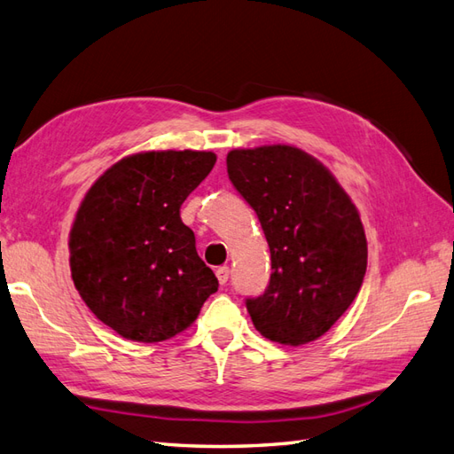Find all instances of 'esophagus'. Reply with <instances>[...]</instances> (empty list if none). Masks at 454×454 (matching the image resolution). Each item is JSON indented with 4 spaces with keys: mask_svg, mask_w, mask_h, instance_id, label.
<instances>
[{
    "mask_svg": "<svg viewBox=\"0 0 454 454\" xmlns=\"http://www.w3.org/2000/svg\"><path fill=\"white\" fill-rule=\"evenodd\" d=\"M216 278H218V284L224 286L228 282V278H230V269H228V266H220V269L216 270Z\"/></svg>",
    "mask_w": 454,
    "mask_h": 454,
    "instance_id": "1",
    "label": "esophagus"
}]
</instances>
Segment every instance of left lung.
Returning <instances> with one entry per match:
<instances>
[{
  "label": "left lung",
  "instance_id": "8db88e82",
  "mask_svg": "<svg viewBox=\"0 0 454 454\" xmlns=\"http://www.w3.org/2000/svg\"><path fill=\"white\" fill-rule=\"evenodd\" d=\"M226 167L270 247V284L246 301L254 328L282 345L317 341L351 307L366 274L355 203L318 159L294 145L231 149Z\"/></svg>",
  "mask_w": 454,
  "mask_h": 454
}]
</instances>
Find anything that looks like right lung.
Instances as JSON below:
<instances>
[{
  "instance_id": "1",
  "label": "right lung",
  "mask_w": 454,
  "mask_h": 454,
  "mask_svg": "<svg viewBox=\"0 0 454 454\" xmlns=\"http://www.w3.org/2000/svg\"><path fill=\"white\" fill-rule=\"evenodd\" d=\"M213 151H144L88 190L68 239L73 282L88 309L130 341L190 328L218 289L180 207L213 170Z\"/></svg>"
}]
</instances>
